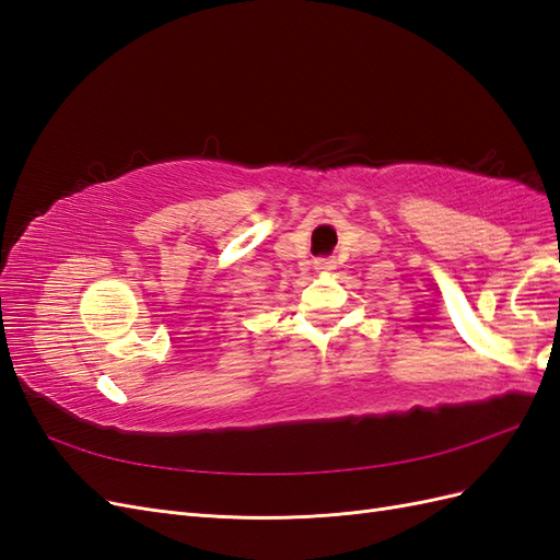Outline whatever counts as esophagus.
I'll use <instances>...</instances> for the list:
<instances>
[{
  "label": "esophagus",
  "mask_w": 560,
  "mask_h": 560,
  "mask_svg": "<svg viewBox=\"0 0 560 560\" xmlns=\"http://www.w3.org/2000/svg\"><path fill=\"white\" fill-rule=\"evenodd\" d=\"M331 264H334L331 259H317V261H315L317 270H327V268H331Z\"/></svg>",
  "instance_id": "esophagus-1"
}]
</instances>
